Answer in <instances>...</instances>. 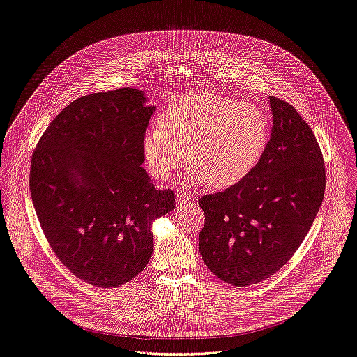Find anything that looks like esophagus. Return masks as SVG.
Returning <instances> with one entry per match:
<instances>
[{
    "mask_svg": "<svg viewBox=\"0 0 357 357\" xmlns=\"http://www.w3.org/2000/svg\"><path fill=\"white\" fill-rule=\"evenodd\" d=\"M176 199H177V205L180 208L192 205V203L195 202V196L193 195H188V193H178Z\"/></svg>",
    "mask_w": 357,
    "mask_h": 357,
    "instance_id": "esophagus-1",
    "label": "esophagus"
}]
</instances>
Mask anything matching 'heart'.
<instances>
[{"label": "heart", "instance_id": "1", "mask_svg": "<svg viewBox=\"0 0 357 357\" xmlns=\"http://www.w3.org/2000/svg\"><path fill=\"white\" fill-rule=\"evenodd\" d=\"M160 126L144 141V154L158 178H167L185 161L196 181L228 189L247 178L261 161L270 139L266 113L212 93H190L172 101L161 113Z\"/></svg>", "mask_w": 357, "mask_h": 357}]
</instances>
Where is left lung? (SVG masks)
<instances>
[{
  "instance_id": "1",
  "label": "left lung",
  "mask_w": 357,
  "mask_h": 357,
  "mask_svg": "<svg viewBox=\"0 0 357 357\" xmlns=\"http://www.w3.org/2000/svg\"><path fill=\"white\" fill-rule=\"evenodd\" d=\"M270 107L273 128L259 165L199 200L202 259L232 286L256 284L289 261L324 199L326 165L312 129L284 100L271 96Z\"/></svg>"
}]
</instances>
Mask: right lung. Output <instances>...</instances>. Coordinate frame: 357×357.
Returning <instances> with one entry per match:
<instances>
[{"label":"right lung","mask_w":357,"mask_h":357,"mask_svg":"<svg viewBox=\"0 0 357 357\" xmlns=\"http://www.w3.org/2000/svg\"><path fill=\"white\" fill-rule=\"evenodd\" d=\"M137 89L77 98L46 128L31 155L30 195L59 261L98 287L125 284L148 264L151 225L174 211L173 190L145 169L144 141L155 107Z\"/></svg>","instance_id":"obj_1"}]
</instances>
